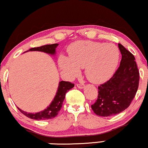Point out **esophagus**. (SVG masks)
I'll list each match as a JSON object with an SVG mask.
<instances>
[{"label": "esophagus", "instance_id": "34e87169", "mask_svg": "<svg viewBox=\"0 0 148 148\" xmlns=\"http://www.w3.org/2000/svg\"><path fill=\"white\" fill-rule=\"evenodd\" d=\"M76 86L79 88H83L84 87V84H82V83H78V84H76Z\"/></svg>", "mask_w": 148, "mask_h": 148}]
</instances>
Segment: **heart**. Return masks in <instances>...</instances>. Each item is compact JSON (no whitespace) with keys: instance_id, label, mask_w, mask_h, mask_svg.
<instances>
[{"instance_id":"obj_1","label":"heart","mask_w":148,"mask_h":148,"mask_svg":"<svg viewBox=\"0 0 148 148\" xmlns=\"http://www.w3.org/2000/svg\"><path fill=\"white\" fill-rule=\"evenodd\" d=\"M69 57H60L61 69L74 76L79 73V68L84 67L85 75L93 83H102L112 77L120 57L116 45L91 41L73 43L69 48Z\"/></svg>"}]
</instances>
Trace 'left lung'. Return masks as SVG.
<instances>
[{
	"label": "left lung",
	"instance_id": "8db88e82",
	"mask_svg": "<svg viewBox=\"0 0 148 148\" xmlns=\"http://www.w3.org/2000/svg\"><path fill=\"white\" fill-rule=\"evenodd\" d=\"M122 59L119 69L108 81L98 86V95L91 109L96 115L111 116L123 112L136 95L139 83V71L135 57L119 43Z\"/></svg>",
	"mask_w": 148,
	"mask_h": 148
}]
</instances>
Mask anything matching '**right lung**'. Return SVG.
I'll use <instances>...</instances> for the list:
<instances>
[{
  "mask_svg": "<svg viewBox=\"0 0 148 148\" xmlns=\"http://www.w3.org/2000/svg\"><path fill=\"white\" fill-rule=\"evenodd\" d=\"M57 46H58L57 43H54V44L45 45V46L36 47V48H32L28 50L29 51H41L48 54H51V55H54L55 53V48H57ZM74 85V84L70 82L61 81L60 84H59L56 95L54 98L53 102L47 107V109H44L42 112L35 113V114H31V113L24 112V111L19 109L18 107H17V108L23 114H24V115L31 119L39 121V120H48L53 119L59 114L60 109H62L63 102L64 99H65L66 93H67L69 90L73 87Z\"/></svg>",
  "mask_w": 148,
  "mask_h": 148,
  "instance_id": "1",
  "label": "right lung"
}]
</instances>
